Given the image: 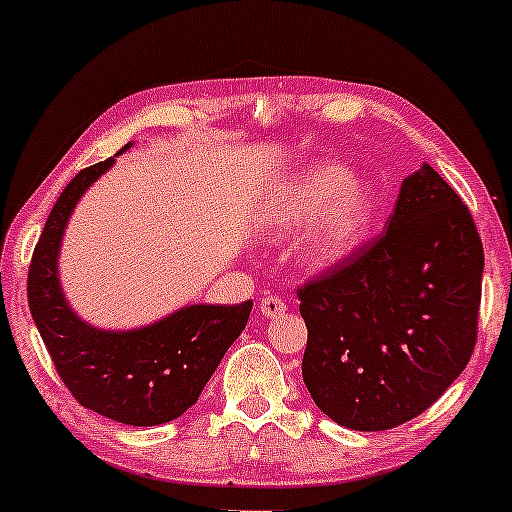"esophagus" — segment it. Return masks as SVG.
<instances>
[{
    "instance_id": "obj_1",
    "label": "esophagus",
    "mask_w": 512,
    "mask_h": 512,
    "mask_svg": "<svg viewBox=\"0 0 512 512\" xmlns=\"http://www.w3.org/2000/svg\"><path fill=\"white\" fill-rule=\"evenodd\" d=\"M286 310V303L281 301V298H274V296H267V298H262V303H260V313L264 315V317H276V315H281Z\"/></svg>"
}]
</instances>
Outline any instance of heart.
Instances as JSON below:
<instances>
[{"instance_id": "heart-1", "label": "heart", "mask_w": 512, "mask_h": 512, "mask_svg": "<svg viewBox=\"0 0 512 512\" xmlns=\"http://www.w3.org/2000/svg\"><path fill=\"white\" fill-rule=\"evenodd\" d=\"M378 214V192L351 170L322 161L289 178L264 204L262 221L269 231L296 233L313 223L305 238V260L315 267L344 262L366 243Z\"/></svg>"}]
</instances>
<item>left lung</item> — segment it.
<instances>
[{"label":"left lung","instance_id":"obj_1","mask_svg":"<svg viewBox=\"0 0 512 512\" xmlns=\"http://www.w3.org/2000/svg\"><path fill=\"white\" fill-rule=\"evenodd\" d=\"M481 274L472 214L424 163L404 178L383 236L298 289L313 402L354 431L426 411L477 344Z\"/></svg>","mask_w":512,"mask_h":512}]
</instances>
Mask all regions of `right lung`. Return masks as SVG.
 Listing matches in <instances>:
<instances>
[{
	"label": "right lung",
	"instance_id": "right-lung-1",
	"mask_svg": "<svg viewBox=\"0 0 512 512\" xmlns=\"http://www.w3.org/2000/svg\"><path fill=\"white\" fill-rule=\"evenodd\" d=\"M129 144L122 151H127ZM115 163L88 166L62 190L28 267V308L57 373L81 407L127 426L178 419L199 399L223 354L248 325L252 301L185 305L139 330H98L69 308L60 286V245L84 192Z\"/></svg>",
	"mask_w": 512,
	"mask_h": 512
}]
</instances>
